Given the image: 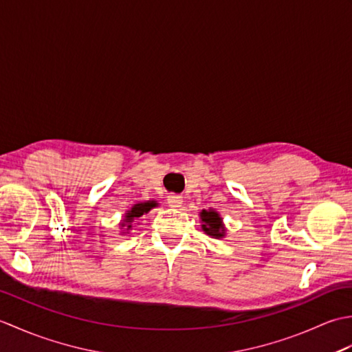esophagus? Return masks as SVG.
<instances>
[{
  "mask_svg": "<svg viewBox=\"0 0 352 352\" xmlns=\"http://www.w3.org/2000/svg\"><path fill=\"white\" fill-rule=\"evenodd\" d=\"M168 204H169L172 208L182 207V204H183V197L175 195V193H170V195H168Z\"/></svg>",
  "mask_w": 352,
  "mask_h": 352,
  "instance_id": "1",
  "label": "esophagus"
}]
</instances>
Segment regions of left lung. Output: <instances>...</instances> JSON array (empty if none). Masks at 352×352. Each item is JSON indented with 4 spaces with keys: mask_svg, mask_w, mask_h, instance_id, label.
Wrapping results in <instances>:
<instances>
[{
    "mask_svg": "<svg viewBox=\"0 0 352 352\" xmlns=\"http://www.w3.org/2000/svg\"><path fill=\"white\" fill-rule=\"evenodd\" d=\"M199 219H201V228H203L207 236L213 239H223L227 234L226 223L222 221V216L219 212H216L214 208H208V210H201L199 212Z\"/></svg>",
    "mask_w": 352,
    "mask_h": 352,
    "instance_id": "8db88e82",
    "label": "left lung"
}]
</instances>
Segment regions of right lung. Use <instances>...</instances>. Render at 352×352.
<instances>
[{
  "instance_id": "1",
  "label": "right lung",
  "mask_w": 352,
  "mask_h": 352,
  "mask_svg": "<svg viewBox=\"0 0 352 352\" xmlns=\"http://www.w3.org/2000/svg\"><path fill=\"white\" fill-rule=\"evenodd\" d=\"M154 207H159V203L154 199H149L145 201V203H138V204H133L130 210H126L124 214V219L119 222V226H121V233H129L130 230H133V222L139 219L140 216H144L145 213H148L151 208Z\"/></svg>"
}]
</instances>
